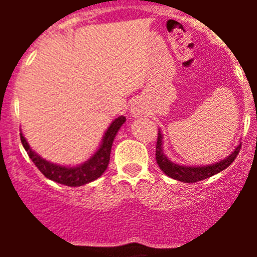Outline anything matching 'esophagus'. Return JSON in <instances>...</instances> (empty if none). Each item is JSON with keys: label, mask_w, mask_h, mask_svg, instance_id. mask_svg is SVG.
Returning a JSON list of instances; mask_svg holds the SVG:
<instances>
[{"label": "esophagus", "mask_w": 257, "mask_h": 257, "mask_svg": "<svg viewBox=\"0 0 257 257\" xmlns=\"http://www.w3.org/2000/svg\"><path fill=\"white\" fill-rule=\"evenodd\" d=\"M131 112L133 116H139L140 113H143V106H140V102H135L131 108Z\"/></svg>", "instance_id": "esophagus-1"}]
</instances>
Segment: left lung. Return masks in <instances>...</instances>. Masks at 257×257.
Masks as SVG:
<instances>
[{"label": "left lung", "instance_id": "obj_1", "mask_svg": "<svg viewBox=\"0 0 257 257\" xmlns=\"http://www.w3.org/2000/svg\"><path fill=\"white\" fill-rule=\"evenodd\" d=\"M240 149H241V144L237 145V148L229 156L225 157L220 163H216V164L207 165V167H184V165L172 163L171 160H168V157L165 156L164 152H163V136H161L160 131H159L156 144V161L161 171L164 172L167 176L172 177V179L184 181V183H196V181L208 179V177H211V176L228 168L235 161L236 156L239 155Z\"/></svg>", "mask_w": 257, "mask_h": 257}]
</instances>
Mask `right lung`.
Masks as SVG:
<instances>
[{"mask_svg": "<svg viewBox=\"0 0 257 257\" xmlns=\"http://www.w3.org/2000/svg\"><path fill=\"white\" fill-rule=\"evenodd\" d=\"M125 120L126 118L124 116L117 117L116 120L110 124V126L106 129L98 151L88 161L78 165V167H61V165L44 160L38 156L37 153L32 151L28 141L25 140V137L22 136V133L20 136H21V143L29 155L30 160L33 161L34 165L40 169V172L45 176L46 179L53 180L56 183L64 184L68 187H80V185H84V184H88L93 180L98 179L104 173L105 169L108 168L113 140H114L118 129L121 128V125L124 124Z\"/></svg>", "mask_w": 257, "mask_h": 257, "instance_id": "right-lung-1", "label": "right lung"}]
</instances>
